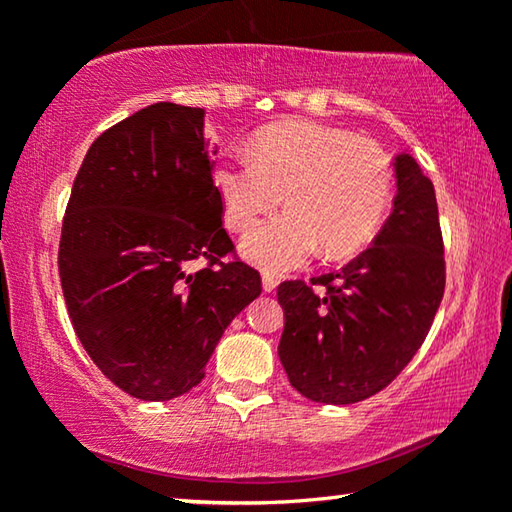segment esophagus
I'll list each match as a JSON object with an SVG mask.
<instances>
[{
    "label": "esophagus",
    "instance_id": "obj_1",
    "mask_svg": "<svg viewBox=\"0 0 512 512\" xmlns=\"http://www.w3.org/2000/svg\"><path fill=\"white\" fill-rule=\"evenodd\" d=\"M262 287H264V291H266V293H273V291L277 289V280H275L273 275L264 273V275H262Z\"/></svg>",
    "mask_w": 512,
    "mask_h": 512
}]
</instances>
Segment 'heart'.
<instances>
[{
	"label": "heart",
	"mask_w": 512,
	"mask_h": 512,
	"mask_svg": "<svg viewBox=\"0 0 512 512\" xmlns=\"http://www.w3.org/2000/svg\"><path fill=\"white\" fill-rule=\"evenodd\" d=\"M212 183L225 225L237 232L253 228L284 194L289 210L241 241L248 262L280 273L302 266L318 248L332 259L359 253L391 203L393 173L375 142L289 119L262 128L250 155L232 153L216 162Z\"/></svg>",
	"instance_id": "b5f03b06"
}]
</instances>
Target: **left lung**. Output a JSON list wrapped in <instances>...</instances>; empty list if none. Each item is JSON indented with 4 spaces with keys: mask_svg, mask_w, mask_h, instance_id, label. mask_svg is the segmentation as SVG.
I'll return each mask as SVG.
<instances>
[{
    "mask_svg": "<svg viewBox=\"0 0 512 512\" xmlns=\"http://www.w3.org/2000/svg\"><path fill=\"white\" fill-rule=\"evenodd\" d=\"M393 212L368 250L323 286L284 282L277 354L291 386L311 402L354 404L400 375L429 334L445 291L443 237L433 183L413 155L393 162Z\"/></svg>",
    "mask_w": 512,
    "mask_h": 512,
    "instance_id": "left-lung-1",
    "label": "left lung"
}]
</instances>
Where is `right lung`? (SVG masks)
Wrapping results in <instances>:
<instances>
[{"label":"right lung","mask_w":512,"mask_h":512,"mask_svg":"<svg viewBox=\"0 0 512 512\" xmlns=\"http://www.w3.org/2000/svg\"><path fill=\"white\" fill-rule=\"evenodd\" d=\"M203 108L160 101L99 135L76 173L58 250L74 332L144 402L185 395L262 280L232 250ZM211 262L192 274L188 264Z\"/></svg>","instance_id":"right-lung-1"}]
</instances>
